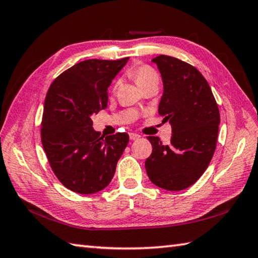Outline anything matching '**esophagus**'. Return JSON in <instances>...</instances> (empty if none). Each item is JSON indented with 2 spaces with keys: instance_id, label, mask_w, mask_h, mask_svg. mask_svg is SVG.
<instances>
[{
  "instance_id": "34e87169",
  "label": "esophagus",
  "mask_w": 258,
  "mask_h": 258,
  "mask_svg": "<svg viewBox=\"0 0 258 258\" xmlns=\"http://www.w3.org/2000/svg\"><path fill=\"white\" fill-rule=\"evenodd\" d=\"M141 136L139 135V134H136V133H130V140H132V141H135V140H138V139H140Z\"/></svg>"
}]
</instances>
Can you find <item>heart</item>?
<instances>
[{"instance_id":"obj_1","label":"heart","mask_w":258,"mask_h":258,"mask_svg":"<svg viewBox=\"0 0 258 258\" xmlns=\"http://www.w3.org/2000/svg\"><path fill=\"white\" fill-rule=\"evenodd\" d=\"M130 75L132 76L140 87L150 83V82H154V81L158 82V75L156 73V71L147 64H140L132 68L130 71ZM116 87H117V83H115L114 90L116 89Z\"/></svg>"}]
</instances>
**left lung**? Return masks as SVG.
I'll use <instances>...</instances> for the list:
<instances>
[{"instance_id":"1","label":"left lung","mask_w":258,"mask_h":258,"mask_svg":"<svg viewBox=\"0 0 258 258\" xmlns=\"http://www.w3.org/2000/svg\"><path fill=\"white\" fill-rule=\"evenodd\" d=\"M160 70L164 92L158 113L172 125V139L162 144L147 136L153 151L145 161L151 182L167 190H182L199 179L214 155L220 109L210 85L193 65L160 55L152 59Z\"/></svg>"}]
</instances>
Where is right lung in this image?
<instances>
[{
    "label": "right lung",
    "instance_id": "right-lung-1",
    "mask_svg": "<svg viewBox=\"0 0 258 258\" xmlns=\"http://www.w3.org/2000/svg\"><path fill=\"white\" fill-rule=\"evenodd\" d=\"M128 57L86 59L64 71L46 93L41 140L48 163L65 187L93 194L111 182L128 143L127 133L104 136L91 116L107 107V89Z\"/></svg>",
    "mask_w": 258,
    "mask_h": 258
}]
</instances>
